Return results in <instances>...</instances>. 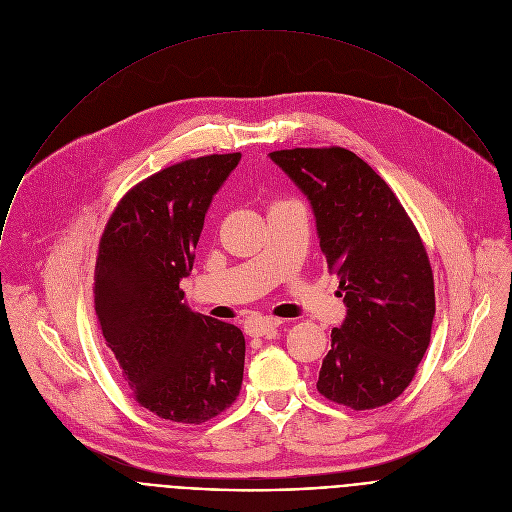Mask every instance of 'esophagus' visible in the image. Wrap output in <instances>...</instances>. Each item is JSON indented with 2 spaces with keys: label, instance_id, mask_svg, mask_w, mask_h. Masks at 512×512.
<instances>
[{
  "label": "esophagus",
  "instance_id": "34e87169",
  "mask_svg": "<svg viewBox=\"0 0 512 512\" xmlns=\"http://www.w3.org/2000/svg\"><path fill=\"white\" fill-rule=\"evenodd\" d=\"M281 326L279 318H271V316H255L251 320H247L245 330L249 336H269L271 332H275Z\"/></svg>",
  "mask_w": 512,
  "mask_h": 512
}]
</instances>
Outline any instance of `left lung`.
<instances>
[{
  "instance_id": "1",
  "label": "left lung",
  "mask_w": 512,
  "mask_h": 512,
  "mask_svg": "<svg viewBox=\"0 0 512 512\" xmlns=\"http://www.w3.org/2000/svg\"><path fill=\"white\" fill-rule=\"evenodd\" d=\"M269 158L310 200L346 318L332 330L318 391L356 411L397 399L421 362L435 316L433 273L417 229L387 182L344 148Z\"/></svg>"
}]
</instances>
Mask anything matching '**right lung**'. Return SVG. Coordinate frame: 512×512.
I'll return each instance as SVG.
<instances>
[{"mask_svg": "<svg viewBox=\"0 0 512 512\" xmlns=\"http://www.w3.org/2000/svg\"><path fill=\"white\" fill-rule=\"evenodd\" d=\"M241 154L170 166L131 188L111 214L95 267V310L135 401L162 419L202 423L241 391L245 336L192 312L180 289L208 206Z\"/></svg>", "mask_w": 512, "mask_h": 512, "instance_id": "add662e5", "label": "right lung"}]
</instances>
